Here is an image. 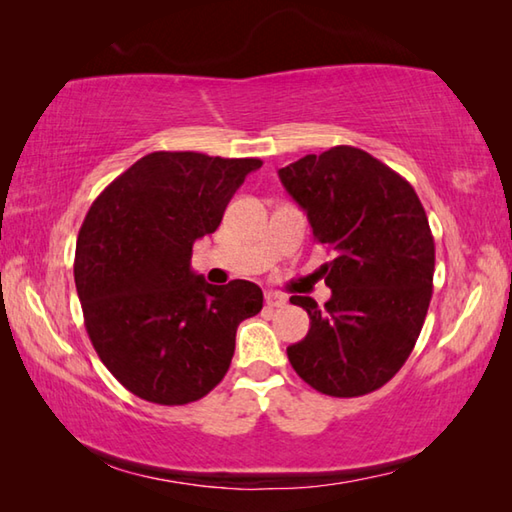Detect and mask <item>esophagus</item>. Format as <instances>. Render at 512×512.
Instances as JSON below:
<instances>
[{
  "mask_svg": "<svg viewBox=\"0 0 512 512\" xmlns=\"http://www.w3.org/2000/svg\"><path fill=\"white\" fill-rule=\"evenodd\" d=\"M266 305L268 307H284L287 305V296H282V293H277V291H266Z\"/></svg>",
  "mask_w": 512,
  "mask_h": 512,
  "instance_id": "34e87169",
  "label": "esophagus"
}]
</instances>
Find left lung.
<instances>
[{"mask_svg":"<svg viewBox=\"0 0 512 512\" xmlns=\"http://www.w3.org/2000/svg\"><path fill=\"white\" fill-rule=\"evenodd\" d=\"M307 212L332 298L291 296L311 318L289 345L293 370L318 393L359 397L391 381L415 348L433 293L436 246L409 180L354 146L305 155L277 171Z\"/></svg>","mask_w":512,"mask_h":512,"instance_id":"1","label":"left lung"}]
</instances>
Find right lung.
Returning a JSON list of instances; mask_svg holds the SVG:
<instances>
[{"label":"right lung","instance_id":"1","mask_svg":"<svg viewBox=\"0 0 512 512\" xmlns=\"http://www.w3.org/2000/svg\"><path fill=\"white\" fill-rule=\"evenodd\" d=\"M257 158L155 151L92 203L76 241L85 329L112 377L146 402L180 406L225 377L241 320L262 311L248 280L207 284L189 268Z\"/></svg>","mask_w":512,"mask_h":512}]
</instances>
